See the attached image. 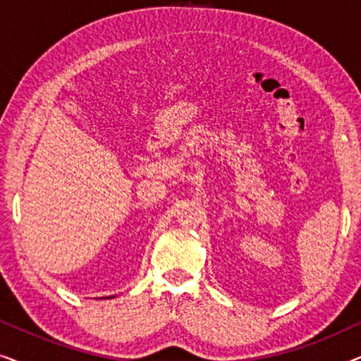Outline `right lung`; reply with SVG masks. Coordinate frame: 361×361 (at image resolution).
Returning <instances> with one entry per match:
<instances>
[{
    "mask_svg": "<svg viewBox=\"0 0 361 361\" xmlns=\"http://www.w3.org/2000/svg\"><path fill=\"white\" fill-rule=\"evenodd\" d=\"M108 299H110V298H108Z\"/></svg>",
    "mask_w": 361,
    "mask_h": 361,
    "instance_id": "1",
    "label": "right lung"
}]
</instances>
